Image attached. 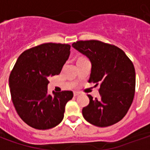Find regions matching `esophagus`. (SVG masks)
Segmentation results:
<instances>
[{
    "instance_id": "1",
    "label": "esophagus",
    "mask_w": 150,
    "mask_h": 150,
    "mask_svg": "<svg viewBox=\"0 0 150 150\" xmlns=\"http://www.w3.org/2000/svg\"><path fill=\"white\" fill-rule=\"evenodd\" d=\"M79 95H80V93L78 92V91H74V96H78Z\"/></svg>"
}]
</instances>
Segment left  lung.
<instances>
[{"mask_svg":"<svg viewBox=\"0 0 150 150\" xmlns=\"http://www.w3.org/2000/svg\"><path fill=\"white\" fill-rule=\"evenodd\" d=\"M91 62L88 82L100 85V98L88 95L89 104L83 108L84 119L93 125L108 127L125 116L133 100L136 73L132 62L118 47L97 40L72 44Z\"/></svg>","mask_w":150,"mask_h":150,"instance_id":"left-lung-1","label":"left lung"}]
</instances>
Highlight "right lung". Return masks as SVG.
<instances>
[{
    "label": "right lung",
    "instance_id": "right-lung-1",
    "mask_svg": "<svg viewBox=\"0 0 150 150\" xmlns=\"http://www.w3.org/2000/svg\"><path fill=\"white\" fill-rule=\"evenodd\" d=\"M68 44L44 43L18 57L9 75L13 105L21 120L32 128L52 129L63 119L71 91L47 93L48 79L59 75L70 55Z\"/></svg>",
    "mask_w": 150,
    "mask_h": 150
}]
</instances>
